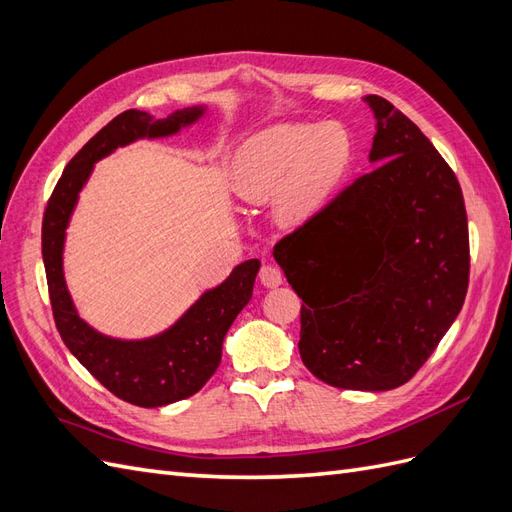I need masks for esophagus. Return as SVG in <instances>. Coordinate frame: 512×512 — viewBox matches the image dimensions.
Masks as SVG:
<instances>
[{
	"label": "esophagus",
	"instance_id": "34e87169",
	"mask_svg": "<svg viewBox=\"0 0 512 512\" xmlns=\"http://www.w3.org/2000/svg\"><path fill=\"white\" fill-rule=\"evenodd\" d=\"M258 277H260V284H262V286H267V288L280 286V284H282V280H284L282 271L277 269L275 265H262V269H260Z\"/></svg>",
	"mask_w": 512,
	"mask_h": 512
}]
</instances>
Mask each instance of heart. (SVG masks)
<instances>
[{
	"label": "heart",
	"instance_id": "obj_1",
	"mask_svg": "<svg viewBox=\"0 0 512 512\" xmlns=\"http://www.w3.org/2000/svg\"><path fill=\"white\" fill-rule=\"evenodd\" d=\"M348 164L344 130L282 123L243 145L237 192L247 203H267L275 196L277 220L303 224L324 207Z\"/></svg>",
	"mask_w": 512,
	"mask_h": 512
}]
</instances>
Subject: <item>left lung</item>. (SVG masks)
<instances>
[{
  "label": "left lung",
  "instance_id": "obj_1",
  "mask_svg": "<svg viewBox=\"0 0 512 512\" xmlns=\"http://www.w3.org/2000/svg\"><path fill=\"white\" fill-rule=\"evenodd\" d=\"M376 117L371 173L273 247L303 299L299 352L337 389L406 384L461 312L470 280L468 215L455 173L404 113Z\"/></svg>",
  "mask_w": 512,
  "mask_h": 512
}]
</instances>
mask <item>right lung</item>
<instances>
[{"label": "right lung", "instance_id": "right-lung-1", "mask_svg": "<svg viewBox=\"0 0 512 512\" xmlns=\"http://www.w3.org/2000/svg\"><path fill=\"white\" fill-rule=\"evenodd\" d=\"M203 113V106H192L175 111L166 119H153L149 113L134 108L117 115L68 162L42 220L46 284L61 339L102 386L141 408H160L203 389L222 361V344L230 324L252 299L260 260L241 262L218 288L207 290L168 331L138 342H123L94 331L76 314L61 258L66 228L76 198L98 160L136 138L175 134Z\"/></svg>", "mask_w": 512, "mask_h": 512}]
</instances>
